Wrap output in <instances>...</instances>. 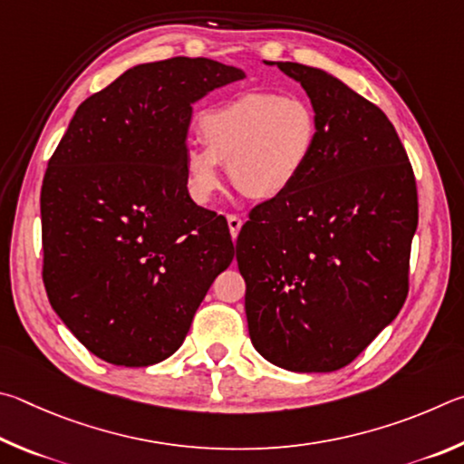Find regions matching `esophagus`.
Returning a JSON list of instances; mask_svg holds the SVG:
<instances>
[{"instance_id":"1","label":"esophagus","mask_w":464,"mask_h":464,"mask_svg":"<svg viewBox=\"0 0 464 464\" xmlns=\"http://www.w3.org/2000/svg\"><path fill=\"white\" fill-rule=\"evenodd\" d=\"M227 227H230L232 238H237L238 232H240V227H242V218L237 216V214H227Z\"/></svg>"}]
</instances>
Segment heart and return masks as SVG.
<instances>
[{
    "label": "heart",
    "mask_w": 464,
    "mask_h": 464,
    "mask_svg": "<svg viewBox=\"0 0 464 464\" xmlns=\"http://www.w3.org/2000/svg\"><path fill=\"white\" fill-rule=\"evenodd\" d=\"M201 146L183 154L187 189L209 203L222 187L219 165L253 199L287 193L310 167L320 140V118L302 95L246 92L203 110L198 120Z\"/></svg>",
    "instance_id": "b5f03b06"
}]
</instances>
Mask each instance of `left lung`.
I'll return each instance as SVG.
<instances>
[{
    "label": "left lung",
    "instance_id": "1",
    "mask_svg": "<svg viewBox=\"0 0 464 464\" xmlns=\"http://www.w3.org/2000/svg\"><path fill=\"white\" fill-rule=\"evenodd\" d=\"M320 118L310 167L287 193L253 209L237 240L248 334L281 369L346 367L410 291L418 189L389 118L328 72L277 63Z\"/></svg>",
    "mask_w": 464,
    "mask_h": 464
}]
</instances>
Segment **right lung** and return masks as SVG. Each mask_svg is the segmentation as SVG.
I'll return each instance as SVG.
<instances>
[{
	"mask_svg": "<svg viewBox=\"0 0 464 464\" xmlns=\"http://www.w3.org/2000/svg\"><path fill=\"white\" fill-rule=\"evenodd\" d=\"M245 79L211 59L146 63L79 105L48 160L43 281L89 353L149 367L173 354L234 258L226 218L189 198L191 103Z\"/></svg>",
	"mask_w": 464,
	"mask_h": 464,
	"instance_id": "obj_1",
	"label": "right lung"
}]
</instances>
